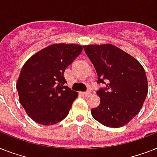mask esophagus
I'll list each match as a JSON object with an SVG mask.
<instances>
[{"mask_svg": "<svg viewBox=\"0 0 157 157\" xmlns=\"http://www.w3.org/2000/svg\"><path fill=\"white\" fill-rule=\"evenodd\" d=\"M81 94L83 96H89L91 94V92L90 90H88V91H86V92H82V93H81Z\"/></svg>", "mask_w": 157, "mask_h": 157, "instance_id": "34e87169", "label": "esophagus"}]
</instances>
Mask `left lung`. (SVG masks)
<instances>
[{
  "instance_id": "8db88e82",
  "label": "left lung",
  "mask_w": 157,
  "mask_h": 157,
  "mask_svg": "<svg viewBox=\"0 0 157 157\" xmlns=\"http://www.w3.org/2000/svg\"><path fill=\"white\" fill-rule=\"evenodd\" d=\"M98 74V107L91 109L94 119L105 126L119 128L129 122L144 105L147 94L146 72L134 57L111 44L84 45Z\"/></svg>"
}]
</instances>
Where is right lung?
<instances>
[{
    "mask_svg": "<svg viewBox=\"0 0 157 157\" xmlns=\"http://www.w3.org/2000/svg\"><path fill=\"white\" fill-rule=\"evenodd\" d=\"M82 46L54 44L31 57L21 69L16 88L27 114L38 124H54L68 115L77 92L65 86V69Z\"/></svg>",
    "mask_w": 157,
    "mask_h": 157,
    "instance_id": "obj_1",
    "label": "right lung"
}]
</instances>
